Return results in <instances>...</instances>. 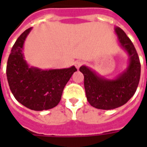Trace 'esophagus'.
<instances>
[{
	"mask_svg": "<svg viewBox=\"0 0 147 147\" xmlns=\"http://www.w3.org/2000/svg\"><path fill=\"white\" fill-rule=\"evenodd\" d=\"M83 62L82 61H76V63H75V65H76V67L77 69H79L82 65H83Z\"/></svg>",
	"mask_w": 147,
	"mask_h": 147,
	"instance_id": "34e87169",
	"label": "esophagus"
}]
</instances>
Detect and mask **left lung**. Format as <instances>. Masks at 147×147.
<instances>
[{
	"instance_id": "1",
	"label": "left lung",
	"mask_w": 147,
	"mask_h": 147,
	"mask_svg": "<svg viewBox=\"0 0 147 147\" xmlns=\"http://www.w3.org/2000/svg\"><path fill=\"white\" fill-rule=\"evenodd\" d=\"M118 42L127 52L129 63L125 70L115 79L101 76L85 65L80 71L84 76V87L87 101L93 107L99 109H113L128 102L138 87L141 64L135 46L121 28L115 27Z\"/></svg>"
}]
</instances>
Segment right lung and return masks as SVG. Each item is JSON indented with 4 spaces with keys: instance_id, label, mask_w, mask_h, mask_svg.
<instances>
[{
    "instance_id": "right-lung-1",
    "label": "right lung",
    "mask_w": 147,
    "mask_h": 147,
    "mask_svg": "<svg viewBox=\"0 0 147 147\" xmlns=\"http://www.w3.org/2000/svg\"><path fill=\"white\" fill-rule=\"evenodd\" d=\"M31 29L25 30L12 46L6 68L7 79L12 94L20 103L32 110H47L58 105L64 86L77 69L75 66L49 70L30 67L23 49Z\"/></svg>"
}]
</instances>
